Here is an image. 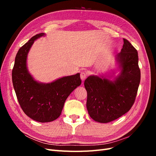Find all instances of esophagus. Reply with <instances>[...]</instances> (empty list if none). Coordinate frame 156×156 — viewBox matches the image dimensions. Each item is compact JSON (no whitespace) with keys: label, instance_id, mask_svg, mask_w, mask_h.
<instances>
[{"label":"esophagus","instance_id":"1","mask_svg":"<svg viewBox=\"0 0 156 156\" xmlns=\"http://www.w3.org/2000/svg\"><path fill=\"white\" fill-rule=\"evenodd\" d=\"M87 76V74L85 73V72H81V74H80V77H81V79L83 81H84V80H85L86 77Z\"/></svg>","mask_w":156,"mask_h":156}]
</instances>
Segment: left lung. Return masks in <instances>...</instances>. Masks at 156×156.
<instances>
[{
	"label": "left lung",
	"instance_id": "left-lung-1",
	"mask_svg": "<svg viewBox=\"0 0 156 156\" xmlns=\"http://www.w3.org/2000/svg\"><path fill=\"white\" fill-rule=\"evenodd\" d=\"M123 40V48L115 56L119 74L112 80L113 75H93L84 81L88 114L100 123L112 122L128 112L137 93L140 80L138 53L128 40Z\"/></svg>",
	"mask_w": 156,
	"mask_h": 156
}]
</instances>
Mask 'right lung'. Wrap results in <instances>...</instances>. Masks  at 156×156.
<instances>
[{"mask_svg":"<svg viewBox=\"0 0 156 156\" xmlns=\"http://www.w3.org/2000/svg\"><path fill=\"white\" fill-rule=\"evenodd\" d=\"M40 33L19 49L12 69V82L19 103L25 114L39 122H49L60 116L67 98L81 84L80 73L59 78L49 83L33 78L27 66V55Z\"/></svg>","mask_w":156,"mask_h":156,"instance_id":"add662e5","label":"right lung"}]
</instances>
